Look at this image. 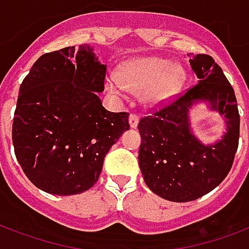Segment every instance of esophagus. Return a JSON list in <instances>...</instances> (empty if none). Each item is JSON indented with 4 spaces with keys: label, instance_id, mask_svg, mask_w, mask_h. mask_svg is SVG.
I'll return each mask as SVG.
<instances>
[{
    "label": "esophagus",
    "instance_id": "esophagus-1",
    "mask_svg": "<svg viewBox=\"0 0 249 249\" xmlns=\"http://www.w3.org/2000/svg\"><path fill=\"white\" fill-rule=\"evenodd\" d=\"M139 115H136V113H130L129 116V124L132 128H136L137 126V124H139Z\"/></svg>",
    "mask_w": 249,
    "mask_h": 249
}]
</instances>
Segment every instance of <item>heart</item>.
Returning a JSON list of instances; mask_svg holds the SVG:
<instances>
[{"instance_id": "obj_1", "label": "heart", "mask_w": 249, "mask_h": 249, "mask_svg": "<svg viewBox=\"0 0 249 249\" xmlns=\"http://www.w3.org/2000/svg\"><path fill=\"white\" fill-rule=\"evenodd\" d=\"M186 80L185 70L170 60L146 56L130 60L119 68L117 78H108L107 89L115 96H123L125 89L142 92L149 104H162L179 92Z\"/></svg>"}]
</instances>
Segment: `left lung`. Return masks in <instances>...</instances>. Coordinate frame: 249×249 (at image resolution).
Here are the masks:
<instances>
[{
	"label": "left lung",
	"mask_w": 249,
	"mask_h": 249,
	"mask_svg": "<svg viewBox=\"0 0 249 249\" xmlns=\"http://www.w3.org/2000/svg\"><path fill=\"white\" fill-rule=\"evenodd\" d=\"M198 84L140 120L139 165L154 194L171 202H190L213 190L231 170L239 145L240 116L232 86L213 56L191 55ZM206 100L228 121V133L206 147L191 134L187 110Z\"/></svg>",
	"instance_id": "1"
}]
</instances>
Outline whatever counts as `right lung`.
<instances>
[{
    "mask_svg": "<svg viewBox=\"0 0 249 249\" xmlns=\"http://www.w3.org/2000/svg\"><path fill=\"white\" fill-rule=\"evenodd\" d=\"M107 66L87 43L47 53L23 79L13 119L16 157L33 185L75 195L99 179L104 157L125 130L128 112L107 110Z\"/></svg>",
    "mask_w": 249,
    "mask_h": 249,
    "instance_id": "obj_1",
    "label": "right lung"
}]
</instances>
